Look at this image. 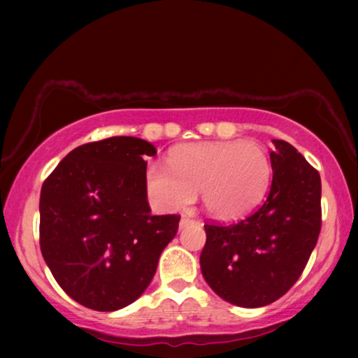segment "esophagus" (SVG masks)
<instances>
[{
    "mask_svg": "<svg viewBox=\"0 0 358 358\" xmlns=\"http://www.w3.org/2000/svg\"><path fill=\"white\" fill-rule=\"evenodd\" d=\"M190 223V217H187V215H184L182 218H180V228L187 227V224Z\"/></svg>",
    "mask_w": 358,
    "mask_h": 358,
    "instance_id": "1",
    "label": "esophagus"
}]
</instances>
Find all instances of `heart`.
<instances>
[{
  "label": "heart",
  "mask_w": 358,
  "mask_h": 358,
  "mask_svg": "<svg viewBox=\"0 0 358 358\" xmlns=\"http://www.w3.org/2000/svg\"><path fill=\"white\" fill-rule=\"evenodd\" d=\"M168 167L151 163L145 185L156 207L176 212L202 192L212 217L229 220L246 213L268 187L272 166L256 141H218L180 146L171 151Z\"/></svg>",
  "instance_id": "b5f03b06"
}]
</instances>
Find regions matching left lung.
<instances>
[{"instance_id": "left-lung-1", "label": "left lung", "mask_w": 358, "mask_h": 358, "mask_svg": "<svg viewBox=\"0 0 358 358\" xmlns=\"http://www.w3.org/2000/svg\"><path fill=\"white\" fill-rule=\"evenodd\" d=\"M272 184L246 218L207 222L200 267L212 290L233 305L259 308L285 295L305 271L321 231L320 173L295 146L273 140Z\"/></svg>"}]
</instances>
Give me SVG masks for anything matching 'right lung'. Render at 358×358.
Segmentation results:
<instances>
[{"mask_svg": "<svg viewBox=\"0 0 358 358\" xmlns=\"http://www.w3.org/2000/svg\"><path fill=\"white\" fill-rule=\"evenodd\" d=\"M155 146L110 136L78 146L43 180L41 251L66 295L96 311L134 303L150 285L179 215H153L146 156Z\"/></svg>", "mask_w": 358, "mask_h": 358, "instance_id": "add662e5", "label": "right lung"}]
</instances>
